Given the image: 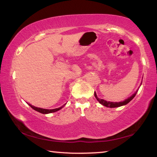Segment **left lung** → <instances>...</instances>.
<instances>
[{
  "label": "left lung",
  "mask_w": 157,
  "mask_h": 157,
  "mask_svg": "<svg viewBox=\"0 0 157 157\" xmlns=\"http://www.w3.org/2000/svg\"><path fill=\"white\" fill-rule=\"evenodd\" d=\"M138 91H136V92L134 93V94H133L131 97H129V98H127L125 100L123 101V102H107V101H106L105 100H102V99H100V98H98L96 94H95V92L94 93V95H95V97L96 98L97 100L99 102L101 105L105 106V107H110V108H114V107H121V106H123V105H127V103H129L130 101H131L133 98L135 97V95L137 94Z\"/></svg>",
  "instance_id": "1"
}]
</instances>
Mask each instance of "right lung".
<instances>
[{"mask_svg": "<svg viewBox=\"0 0 157 157\" xmlns=\"http://www.w3.org/2000/svg\"><path fill=\"white\" fill-rule=\"evenodd\" d=\"M30 106V107L33 109H34L36 111H38V112L39 113H44V114H47V113H53V112H55V111H59V109H61L63 106H62V107H61L59 108H57V109H41V108H39V107H34V106L33 105H31L30 104H28Z\"/></svg>", "mask_w": 157, "mask_h": 157, "instance_id": "right-lung-1", "label": "right lung"}]
</instances>
